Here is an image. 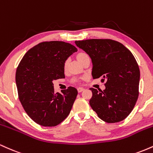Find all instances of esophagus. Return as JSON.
Returning a JSON list of instances; mask_svg holds the SVG:
<instances>
[{"label":"esophagus","instance_id":"34e87169","mask_svg":"<svg viewBox=\"0 0 153 153\" xmlns=\"http://www.w3.org/2000/svg\"><path fill=\"white\" fill-rule=\"evenodd\" d=\"M84 90H85V89H84L83 88H78V93L82 92V91H83Z\"/></svg>","mask_w":153,"mask_h":153}]
</instances>
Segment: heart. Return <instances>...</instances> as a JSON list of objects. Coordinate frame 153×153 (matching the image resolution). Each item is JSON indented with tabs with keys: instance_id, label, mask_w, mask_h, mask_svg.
<instances>
[{
	"instance_id": "obj_1",
	"label": "heart",
	"mask_w": 153,
	"mask_h": 153,
	"mask_svg": "<svg viewBox=\"0 0 153 153\" xmlns=\"http://www.w3.org/2000/svg\"><path fill=\"white\" fill-rule=\"evenodd\" d=\"M76 58L79 61V62L81 63V64H82V63H83V62L85 60V59L89 58V57H88V54L85 53V52H78V53L76 54ZM68 60L65 61V64H64V68H66L67 66H68ZM71 81L73 82H78V79L76 78H74L72 79Z\"/></svg>"
}]
</instances>
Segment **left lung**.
Returning a JSON list of instances; mask_svg holds the SVG:
<instances>
[{
	"instance_id": "obj_1",
	"label": "left lung",
	"mask_w": 153,
	"mask_h": 153,
	"mask_svg": "<svg viewBox=\"0 0 153 153\" xmlns=\"http://www.w3.org/2000/svg\"><path fill=\"white\" fill-rule=\"evenodd\" d=\"M90 56L94 79L101 78L106 88H91V108L107 123L124 120L133 110L139 96L140 68L134 55L122 43L109 39L75 41Z\"/></svg>"
}]
</instances>
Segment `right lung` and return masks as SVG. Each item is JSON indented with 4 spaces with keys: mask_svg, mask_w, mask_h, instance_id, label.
Listing matches in <instances>:
<instances>
[{
    "mask_svg": "<svg viewBox=\"0 0 153 153\" xmlns=\"http://www.w3.org/2000/svg\"><path fill=\"white\" fill-rule=\"evenodd\" d=\"M76 51L65 42H43L31 48L19 62L16 72L19 99L36 124L54 127L69 115L78 91L69 86L55 94L52 81L65 78V62Z\"/></svg>",
    "mask_w": 153,
    "mask_h": 153,
    "instance_id": "add662e5",
    "label": "right lung"
}]
</instances>
